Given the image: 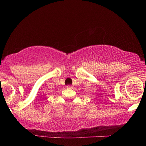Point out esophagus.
I'll use <instances>...</instances> for the list:
<instances>
[{"label": "esophagus", "instance_id": "obj_1", "mask_svg": "<svg viewBox=\"0 0 146 146\" xmlns=\"http://www.w3.org/2000/svg\"><path fill=\"white\" fill-rule=\"evenodd\" d=\"M67 88H72V86L71 85H68V86H67Z\"/></svg>", "mask_w": 146, "mask_h": 146}]
</instances>
